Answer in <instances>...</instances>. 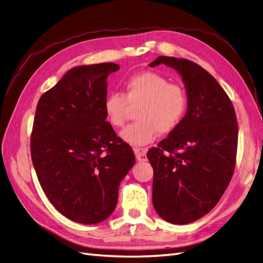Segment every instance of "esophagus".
Wrapping results in <instances>:
<instances>
[{
  "label": "esophagus",
  "instance_id": "34e87169",
  "mask_svg": "<svg viewBox=\"0 0 263 263\" xmlns=\"http://www.w3.org/2000/svg\"><path fill=\"white\" fill-rule=\"evenodd\" d=\"M135 156H136V159L138 161H146L147 160V153L144 149H139V148H135L134 149Z\"/></svg>",
  "mask_w": 263,
  "mask_h": 263
}]
</instances>
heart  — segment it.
<instances>
[{
	"label": "heart",
	"instance_id": "1",
	"mask_svg": "<svg viewBox=\"0 0 263 263\" xmlns=\"http://www.w3.org/2000/svg\"><path fill=\"white\" fill-rule=\"evenodd\" d=\"M125 95L110 93L104 101L108 122L123 127L129 108L140 106L136 118L121 133V138L133 147L146 146L160 134H169L181 123L187 106L186 93L178 84L154 71L130 77L125 82Z\"/></svg>",
	"mask_w": 263,
	"mask_h": 263
}]
</instances>
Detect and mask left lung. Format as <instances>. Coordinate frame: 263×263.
<instances>
[{"label": "left lung", "instance_id": "8db88e82", "mask_svg": "<svg viewBox=\"0 0 263 263\" xmlns=\"http://www.w3.org/2000/svg\"><path fill=\"white\" fill-rule=\"evenodd\" d=\"M159 65L181 76L187 108L177 128L147 154L154 169L153 203L161 218L185 225L212 211L233 178L237 118L224 89L201 66L160 55L149 67Z\"/></svg>", "mask_w": 263, "mask_h": 263}]
</instances>
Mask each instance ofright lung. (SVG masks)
Instances as JSON below:
<instances>
[{
    "instance_id": "add662e5",
    "label": "right lung",
    "mask_w": 263,
    "mask_h": 263,
    "mask_svg": "<svg viewBox=\"0 0 263 263\" xmlns=\"http://www.w3.org/2000/svg\"><path fill=\"white\" fill-rule=\"evenodd\" d=\"M113 62L78 66L39 99L30 153L37 178L55 210L91 225L113 213L122 180L135 164L104 109Z\"/></svg>"
}]
</instances>
